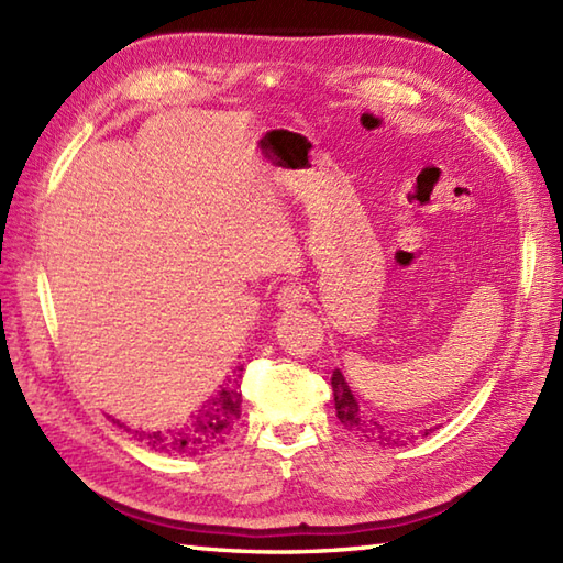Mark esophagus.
Here are the masks:
<instances>
[{
	"label": "esophagus",
	"instance_id": "obj_1",
	"mask_svg": "<svg viewBox=\"0 0 563 563\" xmlns=\"http://www.w3.org/2000/svg\"><path fill=\"white\" fill-rule=\"evenodd\" d=\"M305 297L307 295L300 285H285V288H280L278 297H275V302H278L283 312H292V309H297L305 302Z\"/></svg>",
	"mask_w": 563,
	"mask_h": 563
}]
</instances>
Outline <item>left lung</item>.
I'll use <instances>...</instances> for the list:
<instances>
[{
	"label": "left lung",
	"instance_id": "left-lung-1",
	"mask_svg": "<svg viewBox=\"0 0 563 563\" xmlns=\"http://www.w3.org/2000/svg\"><path fill=\"white\" fill-rule=\"evenodd\" d=\"M331 389H333V404H336V416L349 433L357 435L361 440L375 442V445H379V448H404L413 440V435L399 433L397 428H389L385 423H379L377 418L367 416L361 409V404H357L355 394L351 391L349 382H345L341 369H333ZM426 435H428V430H426Z\"/></svg>",
	"mask_w": 563,
	"mask_h": 563
}]
</instances>
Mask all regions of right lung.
Segmentation results:
<instances>
[{"label":"right lung","instance_id":"1","mask_svg":"<svg viewBox=\"0 0 563 563\" xmlns=\"http://www.w3.org/2000/svg\"><path fill=\"white\" fill-rule=\"evenodd\" d=\"M242 369L244 367H236L234 375L227 377L224 385H220V391L202 404L194 421L166 430H133L137 442L154 452L174 454V457H198V454L222 445L242 416V389H239Z\"/></svg>","mask_w":563,"mask_h":563}]
</instances>
